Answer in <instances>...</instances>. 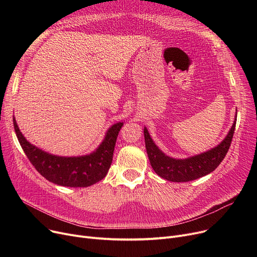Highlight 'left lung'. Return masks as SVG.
I'll return each instance as SVG.
<instances>
[{
	"label": "left lung",
	"instance_id": "obj_1",
	"mask_svg": "<svg viewBox=\"0 0 257 257\" xmlns=\"http://www.w3.org/2000/svg\"><path fill=\"white\" fill-rule=\"evenodd\" d=\"M236 121L224 141L213 149L186 159H174L161 152L153 143L147 128L144 129L147 154L155 173L173 182H187L211 173L219 167L231 145Z\"/></svg>",
	"mask_w": 257,
	"mask_h": 257
}]
</instances>
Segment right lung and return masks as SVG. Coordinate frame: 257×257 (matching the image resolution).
<instances>
[{
  "instance_id": "obj_1",
  "label": "right lung",
  "mask_w": 257,
  "mask_h": 257,
  "mask_svg": "<svg viewBox=\"0 0 257 257\" xmlns=\"http://www.w3.org/2000/svg\"><path fill=\"white\" fill-rule=\"evenodd\" d=\"M13 126L25 154L43 177L62 186L86 187L106 176L112 163L116 138L123 123H117L108 130L96 152L80 157H60L48 154L27 142L15 118Z\"/></svg>"
}]
</instances>
